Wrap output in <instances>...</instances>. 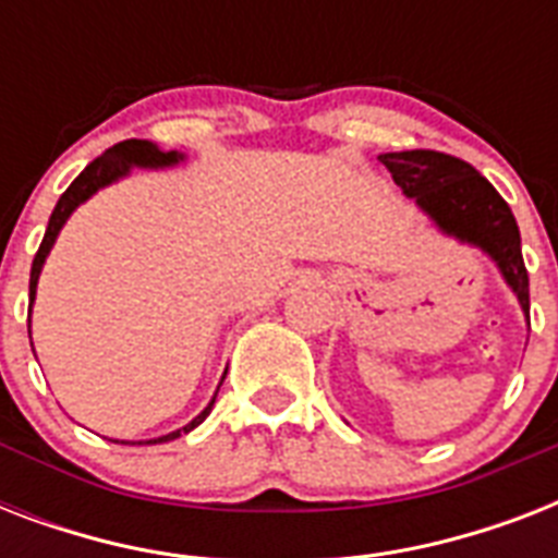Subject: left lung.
I'll use <instances>...</instances> for the list:
<instances>
[{"label":"left lung","mask_w":558,"mask_h":558,"mask_svg":"<svg viewBox=\"0 0 558 558\" xmlns=\"http://www.w3.org/2000/svg\"><path fill=\"white\" fill-rule=\"evenodd\" d=\"M379 161L390 170L402 196L414 199L440 234L472 245L495 263L530 324V278L521 257L519 222L501 193L472 165L446 153H381Z\"/></svg>","instance_id":"8db88e82"}]
</instances>
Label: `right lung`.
<instances>
[{
	"instance_id": "obj_1",
	"label": "right lung",
	"mask_w": 558,
	"mask_h": 558,
	"mask_svg": "<svg viewBox=\"0 0 558 558\" xmlns=\"http://www.w3.org/2000/svg\"><path fill=\"white\" fill-rule=\"evenodd\" d=\"M185 159H187L185 153L161 150L159 144L142 142V138H130V142H121V144H116V147H109L104 156H98V159L92 161V165H86V170H83L81 177L74 179L72 185L65 187L63 196L57 199L54 210H51V219H48L46 236H43V243H39L37 257H34V263H31V283H28V304L31 306H28V313L34 310V301H37L39 271H43V266H46V257L51 254V248H54L57 236H60L63 226L69 222V217H72L74 210L81 208L83 202L92 199V196H95L98 191H104V187L116 185V182H121V179L130 177V173H133V168L165 170V168H177V165H182ZM28 339H31V315H28ZM222 379H226V376H222ZM219 385H222V381H219ZM214 402H217V393L210 397L208 405L202 408L199 414L193 416L185 428H177V432L161 434V437H153V440H147V442H168V440H177V437H182V434L193 432V428H196V425H199L202 420L210 414ZM121 442H126V440H121ZM133 446H142V440L133 442Z\"/></svg>"
}]
</instances>
